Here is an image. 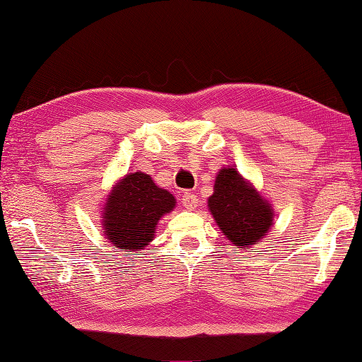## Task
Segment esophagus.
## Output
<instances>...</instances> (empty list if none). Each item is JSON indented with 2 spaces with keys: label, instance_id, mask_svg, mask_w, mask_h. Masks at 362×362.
<instances>
[{
  "label": "esophagus",
  "instance_id": "34e87169",
  "mask_svg": "<svg viewBox=\"0 0 362 362\" xmlns=\"http://www.w3.org/2000/svg\"><path fill=\"white\" fill-rule=\"evenodd\" d=\"M182 204L187 211H194L196 206H198V198L193 193H185L182 198Z\"/></svg>",
  "mask_w": 362,
  "mask_h": 362
}]
</instances>
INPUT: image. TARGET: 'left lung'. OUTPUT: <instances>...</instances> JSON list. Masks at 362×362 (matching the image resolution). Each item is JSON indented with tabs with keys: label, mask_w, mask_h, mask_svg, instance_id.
I'll return each mask as SVG.
<instances>
[{
	"label": "left lung",
	"mask_w": 362,
	"mask_h": 362,
	"mask_svg": "<svg viewBox=\"0 0 362 362\" xmlns=\"http://www.w3.org/2000/svg\"><path fill=\"white\" fill-rule=\"evenodd\" d=\"M207 207L220 231L238 249L259 244L273 226V206L236 168L218 170Z\"/></svg>",
	"instance_id": "1"
}]
</instances>
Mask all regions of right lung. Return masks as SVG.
Instances as JSON below:
<instances>
[{"instance_id": "1", "label": "right lung", "mask_w": 362, "mask_h": 362, "mask_svg": "<svg viewBox=\"0 0 362 362\" xmlns=\"http://www.w3.org/2000/svg\"><path fill=\"white\" fill-rule=\"evenodd\" d=\"M175 198L145 173H129L115 183L100 207L107 240L126 252L144 250L153 241L158 222L175 207Z\"/></svg>"}]
</instances>
